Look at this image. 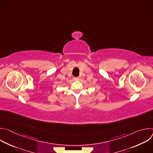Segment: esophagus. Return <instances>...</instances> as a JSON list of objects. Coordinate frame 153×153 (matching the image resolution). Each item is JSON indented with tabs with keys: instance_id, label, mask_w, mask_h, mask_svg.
I'll return each mask as SVG.
<instances>
[{
	"instance_id": "34e87169",
	"label": "esophagus",
	"mask_w": 153,
	"mask_h": 153,
	"mask_svg": "<svg viewBox=\"0 0 153 153\" xmlns=\"http://www.w3.org/2000/svg\"><path fill=\"white\" fill-rule=\"evenodd\" d=\"M80 79L79 77H74V80H79Z\"/></svg>"
}]
</instances>
